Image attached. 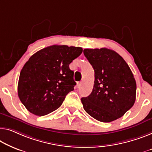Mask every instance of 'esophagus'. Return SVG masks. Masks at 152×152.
Instances as JSON below:
<instances>
[{
    "label": "esophagus",
    "instance_id": "34e87169",
    "mask_svg": "<svg viewBox=\"0 0 152 152\" xmlns=\"http://www.w3.org/2000/svg\"><path fill=\"white\" fill-rule=\"evenodd\" d=\"M80 86H81V83H80V82L77 83V85H76L77 88H80Z\"/></svg>",
    "mask_w": 152,
    "mask_h": 152
}]
</instances>
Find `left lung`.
<instances>
[{
	"label": "left lung",
	"instance_id": "left-lung-1",
	"mask_svg": "<svg viewBox=\"0 0 152 152\" xmlns=\"http://www.w3.org/2000/svg\"><path fill=\"white\" fill-rule=\"evenodd\" d=\"M83 53L95 72L92 92L81 98L84 109L104 123L120 118L136 99L137 84L130 67L112 50L85 49Z\"/></svg>",
	"mask_w": 152,
	"mask_h": 152
}]
</instances>
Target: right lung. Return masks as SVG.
<instances>
[{"label":"right lung","instance_id":"1","mask_svg":"<svg viewBox=\"0 0 152 152\" xmlns=\"http://www.w3.org/2000/svg\"><path fill=\"white\" fill-rule=\"evenodd\" d=\"M82 52L80 47L53 45L29 58L18 85V97L29 112L44 116L60 107L76 84L69 65Z\"/></svg>","mask_w":152,"mask_h":152}]
</instances>
